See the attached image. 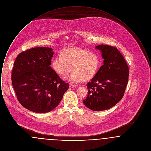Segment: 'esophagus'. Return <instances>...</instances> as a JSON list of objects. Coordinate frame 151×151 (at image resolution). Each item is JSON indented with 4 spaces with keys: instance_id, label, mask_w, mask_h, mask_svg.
<instances>
[{
    "instance_id": "obj_1",
    "label": "esophagus",
    "mask_w": 151,
    "mask_h": 151,
    "mask_svg": "<svg viewBox=\"0 0 151 151\" xmlns=\"http://www.w3.org/2000/svg\"><path fill=\"white\" fill-rule=\"evenodd\" d=\"M76 87H77V86H76V85H73V84L70 85V88H75Z\"/></svg>"
}]
</instances>
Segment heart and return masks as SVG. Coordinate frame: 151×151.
<instances>
[{
    "label": "heart",
    "instance_id": "1",
    "mask_svg": "<svg viewBox=\"0 0 151 151\" xmlns=\"http://www.w3.org/2000/svg\"><path fill=\"white\" fill-rule=\"evenodd\" d=\"M101 59L98 53L79 47L66 49L52 61V69L62 77H65L71 70L70 81L79 83L92 78L98 71Z\"/></svg>",
    "mask_w": 151,
    "mask_h": 151
}]
</instances>
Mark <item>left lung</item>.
<instances>
[{
    "label": "left lung",
    "mask_w": 151,
    "mask_h": 151,
    "mask_svg": "<svg viewBox=\"0 0 151 151\" xmlns=\"http://www.w3.org/2000/svg\"><path fill=\"white\" fill-rule=\"evenodd\" d=\"M101 51L104 65L88 83V95L83 101L93 111H102L113 107L121 100L127 85L129 69L118 49L110 45L96 46Z\"/></svg>",
    "instance_id": "obj_1"
}]
</instances>
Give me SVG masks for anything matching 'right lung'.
Masks as SVG:
<instances>
[{
	"mask_svg": "<svg viewBox=\"0 0 151 151\" xmlns=\"http://www.w3.org/2000/svg\"><path fill=\"white\" fill-rule=\"evenodd\" d=\"M53 54L51 48L38 47L24 51L16 58L12 86L19 102L30 111H52L69 88L50 67Z\"/></svg>",
	"mask_w": 151,
	"mask_h": 151,
	"instance_id": "1",
	"label": "right lung"
}]
</instances>
